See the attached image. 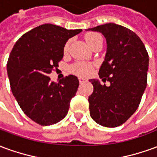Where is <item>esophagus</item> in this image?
Wrapping results in <instances>:
<instances>
[{"instance_id": "esophagus-1", "label": "esophagus", "mask_w": 157, "mask_h": 157, "mask_svg": "<svg viewBox=\"0 0 157 157\" xmlns=\"http://www.w3.org/2000/svg\"><path fill=\"white\" fill-rule=\"evenodd\" d=\"M86 81H87L86 79L82 78V77H79V82H80V83H83V82H86Z\"/></svg>"}]
</instances>
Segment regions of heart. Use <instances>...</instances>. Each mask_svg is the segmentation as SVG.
Masks as SVG:
<instances>
[{"label": "heart", "mask_w": 157, "mask_h": 157, "mask_svg": "<svg viewBox=\"0 0 157 157\" xmlns=\"http://www.w3.org/2000/svg\"><path fill=\"white\" fill-rule=\"evenodd\" d=\"M85 40L90 48H92L94 45H96L99 41L102 40V36L97 33H88L85 36ZM69 48V42L66 44L65 47V50L66 51ZM73 71L81 75H88L92 71V66L89 64L84 63H78L73 66Z\"/></svg>", "instance_id": "heart-1"}]
</instances>
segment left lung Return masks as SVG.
I'll return each mask as SVG.
<instances>
[{"label": "left lung", "instance_id": "8db88e82", "mask_svg": "<svg viewBox=\"0 0 157 157\" xmlns=\"http://www.w3.org/2000/svg\"><path fill=\"white\" fill-rule=\"evenodd\" d=\"M86 31L99 32L107 43L99 77L110 86L91 79L93 92L89 96L92 118L98 124L113 128L124 124L138 109L147 83L149 55L141 39L127 28L107 23Z\"/></svg>", "mask_w": 157, "mask_h": 157}]
</instances>
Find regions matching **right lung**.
<instances>
[{"mask_svg": "<svg viewBox=\"0 0 157 157\" xmlns=\"http://www.w3.org/2000/svg\"><path fill=\"white\" fill-rule=\"evenodd\" d=\"M81 32L43 24L23 34L10 54L6 70L12 94L26 115L39 124H55L68 113L78 78L70 75L55 83L48 74L58 67L66 42Z\"/></svg>", "mask_w": 157, "mask_h": 157, "instance_id": "right-lung-1", "label": "right lung"}]
</instances>
